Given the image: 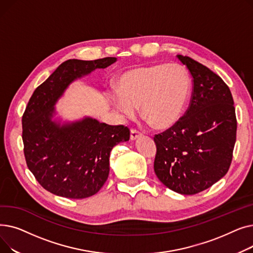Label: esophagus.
Masks as SVG:
<instances>
[{
  "label": "esophagus",
  "instance_id": "obj_1",
  "mask_svg": "<svg viewBox=\"0 0 253 253\" xmlns=\"http://www.w3.org/2000/svg\"><path fill=\"white\" fill-rule=\"evenodd\" d=\"M142 134L140 133V132L136 129H131V133H130V138L131 140H135L136 138L140 137Z\"/></svg>",
  "mask_w": 253,
  "mask_h": 253
}]
</instances>
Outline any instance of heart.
Listing matches in <instances>:
<instances>
[{
	"instance_id": "heart-1",
	"label": "heart",
	"mask_w": 253,
	"mask_h": 253,
	"mask_svg": "<svg viewBox=\"0 0 253 253\" xmlns=\"http://www.w3.org/2000/svg\"><path fill=\"white\" fill-rule=\"evenodd\" d=\"M117 92L110 95L118 111L133 117L139 108L142 118L156 129H166L180 118L190 93V78L177 63L152 64L122 74Z\"/></svg>"
}]
</instances>
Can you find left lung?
Masks as SVG:
<instances>
[{
	"label": "left lung",
	"mask_w": 253,
	"mask_h": 253,
	"mask_svg": "<svg viewBox=\"0 0 253 253\" xmlns=\"http://www.w3.org/2000/svg\"><path fill=\"white\" fill-rule=\"evenodd\" d=\"M193 82L188 110L154 137V170L167 188L182 195L200 193L223 177L236 142L237 119L230 88L205 65L177 55Z\"/></svg>",
	"instance_id": "obj_1"
}]
</instances>
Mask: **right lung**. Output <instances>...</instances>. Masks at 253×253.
Returning <instances> with one entry per match:
<instances>
[{
    "instance_id": "add662e5",
    "label": "right lung",
    "mask_w": 253,
    "mask_h": 253,
    "mask_svg": "<svg viewBox=\"0 0 253 253\" xmlns=\"http://www.w3.org/2000/svg\"><path fill=\"white\" fill-rule=\"evenodd\" d=\"M117 60L69 59L62 62L33 93L22 116V140L26 165L48 192L70 199L96 194L108 179L111 151L129 140L124 125H108L85 118L60 125L52 121L54 104L75 81Z\"/></svg>"
}]
</instances>
